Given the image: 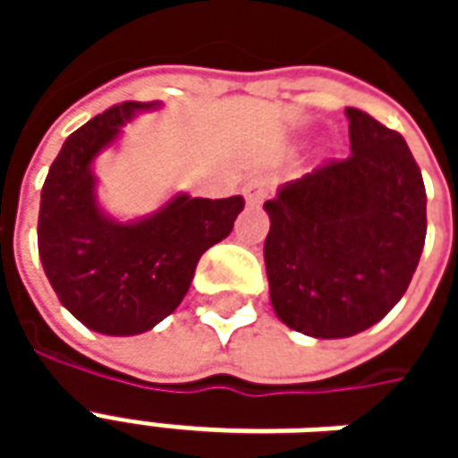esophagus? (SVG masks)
<instances>
[{
    "mask_svg": "<svg viewBox=\"0 0 458 458\" xmlns=\"http://www.w3.org/2000/svg\"><path fill=\"white\" fill-rule=\"evenodd\" d=\"M269 189H272V181L267 176H252V179L242 186V196L248 200V206H259L262 200L267 199Z\"/></svg>",
    "mask_w": 458,
    "mask_h": 458,
    "instance_id": "esophagus-1",
    "label": "esophagus"
}]
</instances>
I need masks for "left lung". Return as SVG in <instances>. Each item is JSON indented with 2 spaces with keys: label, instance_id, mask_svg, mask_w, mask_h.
Returning a JSON list of instances; mask_svg holds the SVG:
<instances>
[{
  "label": "left lung",
  "instance_id": "8db88e82",
  "mask_svg": "<svg viewBox=\"0 0 458 458\" xmlns=\"http://www.w3.org/2000/svg\"><path fill=\"white\" fill-rule=\"evenodd\" d=\"M351 157L287 181L265 203V267L282 324L348 338L410 287L427 235L422 171L403 134L345 107Z\"/></svg>",
  "mask_w": 458,
  "mask_h": 458
}]
</instances>
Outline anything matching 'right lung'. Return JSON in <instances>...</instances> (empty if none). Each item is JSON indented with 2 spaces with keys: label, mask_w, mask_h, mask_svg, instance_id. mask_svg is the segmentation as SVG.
Listing matches in <instances>:
<instances>
[{
  "label": "right lung",
  "mask_w": 458,
  "mask_h": 458,
  "mask_svg": "<svg viewBox=\"0 0 458 458\" xmlns=\"http://www.w3.org/2000/svg\"><path fill=\"white\" fill-rule=\"evenodd\" d=\"M161 103H122L75 130L48 169L38 208V255L55 297L83 327L137 336L186 297L200 255L228 238L242 196L176 193L147 218H110L98 203L93 164L122 127Z\"/></svg>",
  "instance_id": "1"
}]
</instances>
